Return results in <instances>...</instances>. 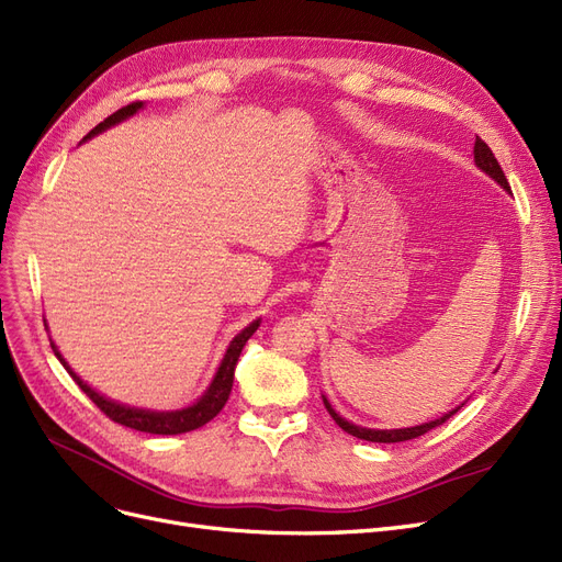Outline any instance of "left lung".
<instances>
[{
  "label": "left lung",
  "instance_id": "1",
  "mask_svg": "<svg viewBox=\"0 0 562 562\" xmlns=\"http://www.w3.org/2000/svg\"><path fill=\"white\" fill-rule=\"evenodd\" d=\"M473 156H475V165L482 169V172L490 175L501 188H505V190L509 192V183H507V179H505V175H503V169H501L496 156L492 154L490 146H486L480 137H475ZM324 406L328 408L330 418H333L341 429H345V431L351 434V436H356V438H362V441H372V443H400V441H411V438H418V436L427 434L429 429H434V427H438V425H443L450 416H454V413H457L463 404H459V406H454L452 411L443 413L441 418L423 423V425H416V427H404V429H368V427L353 425V423H349V420H345V418L339 416V413H337V411L330 406V402L326 400V395H324Z\"/></svg>",
  "mask_w": 562,
  "mask_h": 562
}]
</instances>
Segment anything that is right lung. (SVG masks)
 <instances>
[{
    "label": "right lung",
    "mask_w": 562,
    "mask_h": 562,
    "mask_svg": "<svg viewBox=\"0 0 562 562\" xmlns=\"http://www.w3.org/2000/svg\"><path fill=\"white\" fill-rule=\"evenodd\" d=\"M144 108V103H131L126 108L116 110L114 114H110L105 121H101L99 126H95L89 135H85L82 142L95 137L105 133L108 128L121 124V121H126L128 116L137 114L139 110ZM261 319H255L252 324H248L246 328H243L232 341L229 347L221 360V364H217V372L213 376V381L209 383V387L204 390V395L192 402L190 406H183V408H177V411H151V408H137V406H128V404H121V402H114L105 395H101L99 390H93L87 381H82L76 372H72L70 364L66 362V358L59 353V349L55 347V341L50 339V347L55 351V356L59 358V362L64 364V370L72 376V381H76L82 393L99 406L105 416L119 425L124 427H131V429H137V431H146V434H162V436H172V434H186V431H192V429H200L202 425H206L209 420H213L217 413L223 411V406L227 404L229 400V393H232V385H234V370H236V362L240 358V351L243 347H246V341L252 337V333L259 328Z\"/></svg>",
    "instance_id": "obj_1"
}]
</instances>
